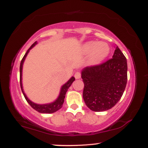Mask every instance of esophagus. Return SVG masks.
Masks as SVG:
<instances>
[{
    "instance_id": "34e87169",
    "label": "esophagus",
    "mask_w": 148,
    "mask_h": 148,
    "mask_svg": "<svg viewBox=\"0 0 148 148\" xmlns=\"http://www.w3.org/2000/svg\"><path fill=\"white\" fill-rule=\"evenodd\" d=\"M74 77H75L76 79H80V78H81V73L79 72H75V74H74Z\"/></svg>"
}]
</instances>
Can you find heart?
<instances>
[{
  "label": "heart",
  "instance_id": "b5f03b06",
  "mask_svg": "<svg viewBox=\"0 0 148 148\" xmlns=\"http://www.w3.org/2000/svg\"><path fill=\"white\" fill-rule=\"evenodd\" d=\"M83 48L86 53H91V61L95 64L104 60L110 52L109 47L105 42H88L85 44Z\"/></svg>",
  "mask_w": 148,
  "mask_h": 148
}]
</instances>
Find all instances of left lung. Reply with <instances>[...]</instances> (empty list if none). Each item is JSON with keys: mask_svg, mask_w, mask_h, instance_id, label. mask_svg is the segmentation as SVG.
<instances>
[{"mask_svg": "<svg viewBox=\"0 0 148 148\" xmlns=\"http://www.w3.org/2000/svg\"><path fill=\"white\" fill-rule=\"evenodd\" d=\"M84 83L83 97L90 109L100 112L111 109L123 96L127 81V62L115 47L111 59L81 71Z\"/></svg>", "mask_w": 148, "mask_h": 148, "instance_id": "obj_1", "label": "left lung"}]
</instances>
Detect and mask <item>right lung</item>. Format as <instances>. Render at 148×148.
Segmentation results:
<instances>
[{
  "instance_id": "obj_1",
  "label": "right lung",
  "mask_w": 148,
  "mask_h": 148,
  "mask_svg": "<svg viewBox=\"0 0 148 148\" xmlns=\"http://www.w3.org/2000/svg\"><path fill=\"white\" fill-rule=\"evenodd\" d=\"M37 44V42H35V43H33L31 47L28 49V50L27 51V52L25 53V54L23 56V58L21 61V63H20V86H21V91L23 92V96H24L25 99H26L27 102H28L29 104L30 105V106L32 108H34L35 111H38L39 113H55L57 111H58L60 108H62V104H63L64 101V98H65V94L67 92V90L69 89V88L70 87L71 85L74 81H75V78L74 76H72L70 79H69V81H67V83H65L64 85H62V86L60 88V94H59L58 97L54 101H53L51 103H45V104H39V103H34L31 100H30L28 98V97L26 96V95L25 94L24 91H23V85H22V69H23V62H24L25 58H26L27 55L29 53L30 50L32 48H33L35 45Z\"/></svg>"
}]
</instances>
